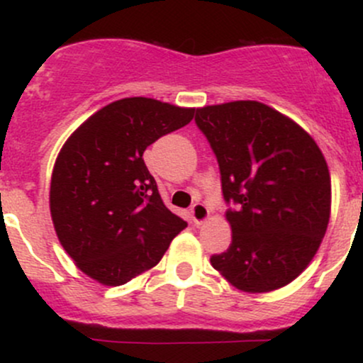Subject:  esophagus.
<instances>
[{"label": "esophagus", "instance_id": "34e87169", "mask_svg": "<svg viewBox=\"0 0 363 363\" xmlns=\"http://www.w3.org/2000/svg\"><path fill=\"white\" fill-rule=\"evenodd\" d=\"M191 218L196 225H201L203 222H206L210 218V210L208 206L203 205V203H196V205L191 208Z\"/></svg>", "mask_w": 363, "mask_h": 363}]
</instances>
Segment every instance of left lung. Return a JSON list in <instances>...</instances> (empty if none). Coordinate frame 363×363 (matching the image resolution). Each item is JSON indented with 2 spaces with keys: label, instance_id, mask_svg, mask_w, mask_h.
Returning a JSON list of instances; mask_svg holds the SVG:
<instances>
[{
  "label": "left lung",
  "instance_id": "1",
  "mask_svg": "<svg viewBox=\"0 0 363 363\" xmlns=\"http://www.w3.org/2000/svg\"><path fill=\"white\" fill-rule=\"evenodd\" d=\"M218 160L232 242L211 266L235 289L264 294L309 266L331 215L326 158L295 121L256 101L196 111Z\"/></svg>",
  "mask_w": 363,
  "mask_h": 363
}]
</instances>
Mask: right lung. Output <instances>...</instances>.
<instances>
[{
  "label": "right lung",
  "mask_w": 363,
  "mask_h": 363,
  "mask_svg": "<svg viewBox=\"0 0 363 363\" xmlns=\"http://www.w3.org/2000/svg\"><path fill=\"white\" fill-rule=\"evenodd\" d=\"M193 107L121 99L90 116L62 145L49 206L57 239L86 277L119 286L153 268L187 223L162 201L143 152L186 126Z\"/></svg>",
  "instance_id": "right-lung-1"
}]
</instances>
